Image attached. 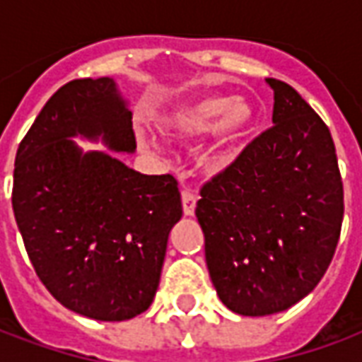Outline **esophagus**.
<instances>
[{
  "label": "esophagus",
  "instance_id": "1",
  "mask_svg": "<svg viewBox=\"0 0 362 362\" xmlns=\"http://www.w3.org/2000/svg\"><path fill=\"white\" fill-rule=\"evenodd\" d=\"M196 194L189 192V189H182V209H184V215H194L196 213Z\"/></svg>",
  "mask_w": 362,
  "mask_h": 362
}]
</instances>
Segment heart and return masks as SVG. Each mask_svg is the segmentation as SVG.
Returning <instances> with one entry per match:
<instances>
[{
	"mask_svg": "<svg viewBox=\"0 0 362 362\" xmlns=\"http://www.w3.org/2000/svg\"><path fill=\"white\" fill-rule=\"evenodd\" d=\"M254 119L256 114L246 98L213 93L178 104L160 118L158 127L174 141L197 139L215 132L202 165L209 174H219L235 163L238 145L254 126Z\"/></svg>",
	"mask_w": 362,
	"mask_h": 362,
	"instance_id": "obj_1",
	"label": "heart"
}]
</instances>
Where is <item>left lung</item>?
Returning <instances> with one entry per match:
<instances>
[{"label": "left lung", "instance_id": "1", "mask_svg": "<svg viewBox=\"0 0 362 362\" xmlns=\"http://www.w3.org/2000/svg\"><path fill=\"white\" fill-rule=\"evenodd\" d=\"M273 89V126L202 188L205 262L228 310L269 316L316 287L334 258L343 182L327 126L291 85Z\"/></svg>", "mask_w": 362, "mask_h": 362}]
</instances>
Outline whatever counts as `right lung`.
Segmentation results:
<instances>
[{"instance_id": "add662e5", "label": "right lung", "mask_w": 362, "mask_h": 362, "mask_svg": "<svg viewBox=\"0 0 362 362\" xmlns=\"http://www.w3.org/2000/svg\"><path fill=\"white\" fill-rule=\"evenodd\" d=\"M134 153L132 112L110 77L75 79L44 104L23 137L13 211L30 264L69 310L122 322L151 306L182 202L173 174L149 176L69 137Z\"/></svg>"}]
</instances>
